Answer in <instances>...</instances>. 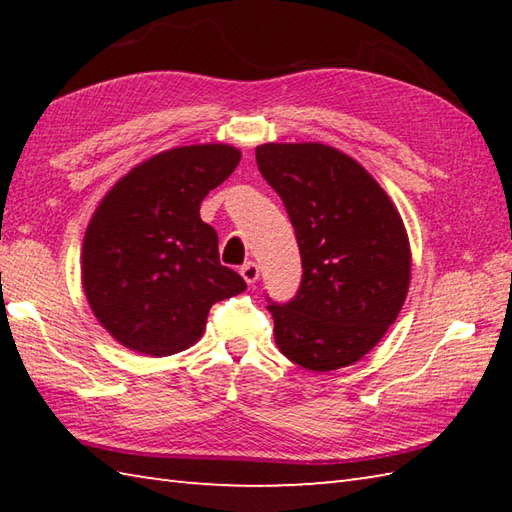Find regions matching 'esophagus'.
<instances>
[{"label":"esophagus","instance_id":"34e87169","mask_svg":"<svg viewBox=\"0 0 512 512\" xmlns=\"http://www.w3.org/2000/svg\"><path fill=\"white\" fill-rule=\"evenodd\" d=\"M239 275L244 277L246 284H255L259 279V266L255 262H246L242 268H239Z\"/></svg>","mask_w":512,"mask_h":512}]
</instances>
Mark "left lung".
Returning <instances> with one entry per match:
<instances>
[{
  "label": "left lung",
  "mask_w": 512,
  "mask_h": 512,
  "mask_svg": "<svg viewBox=\"0 0 512 512\" xmlns=\"http://www.w3.org/2000/svg\"><path fill=\"white\" fill-rule=\"evenodd\" d=\"M255 158L284 200L303 266L297 297L268 306L279 352L312 372L361 361L407 299L411 248L396 204L330 145L266 143Z\"/></svg>",
  "instance_id": "obj_1"
}]
</instances>
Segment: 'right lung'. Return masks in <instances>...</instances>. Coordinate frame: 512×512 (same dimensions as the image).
<instances>
[{"mask_svg":"<svg viewBox=\"0 0 512 512\" xmlns=\"http://www.w3.org/2000/svg\"><path fill=\"white\" fill-rule=\"evenodd\" d=\"M242 160L222 145L160 151L118 180L96 206L81 250L94 317L123 347L169 356L200 339L213 303L246 290L220 264L200 204Z\"/></svg>","mask_w":512,"mask_h":512,"instance_id":"obj_1","label":"right lung"}]
</instances>
